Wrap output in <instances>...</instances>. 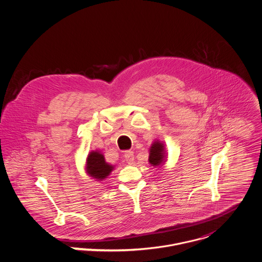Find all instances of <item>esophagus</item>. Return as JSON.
<instances>
[{
    "instance_id": "esophagus-1",
    "label": "esophagus",
    "mask_w": 262,
    "mask_h": 262,
    "mask_svg": "<svg viewBox=\"0 0 262 262\" xmlns=\"http://www.w3.org/2000/svg\"><path fill=\"white\" fill-rule=\"evenodd\" d=\"M124 158H125V161H126L128 164H133L134 161H135L134 152L130 151V150L125 151V152H124Z\"/></svg>"
}]
</instances>
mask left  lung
<instances>
[{
    "label": "left lung",
    "instance_id": "1",
    "mask_svg": "<svg viewBox=\"0 0 262 262\" xmlns=\"http://www.w3.org/2000/svg\"><path fill=\"white\" fill-rule=\"evenodd\" d=\"M164 146L160 142H155L152 147L150 148V156H149V162L154 165L158 166L162 164L165 161L164 156Z\"/></svg>",
    "mask_w": 262,
    "mask_h": 262
}]
</instances>
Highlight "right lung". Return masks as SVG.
<instances>
[{
  "label": "right lung",
  "instance_id": "add662e5",
  "mask_svg": "<svg viewBox=\"0 0 262 262\" xmlns=\"http://www.w3.org/2000/svg\"><path fill=\"white\" fill-rule=\"evenodd\" d=\"M86 169L91 177L101 181L103 179H106V177L110 174L113 166L105 162L103 154L97 151H93L88 156Z\"/></svg>",
  "mask_w": 262,
  "mask_h": 262
}]
</instances>
